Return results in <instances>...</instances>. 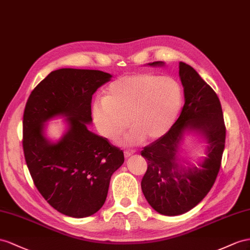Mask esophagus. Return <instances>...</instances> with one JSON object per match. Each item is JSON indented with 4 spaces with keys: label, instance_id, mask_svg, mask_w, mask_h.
Wrapping results in <instances>:
<instances>
[{
    "label": "esophagus",
    "instance_id": "1",
    "mask_svg": "<svg viewBox=\"0 0 250 250\" xmlns=\"http://www.w3.org/2000/svg\"><path fill=\"white\" fill-rule=\"evenodd\" d=\"M134 154V151H125V157L127 158Z\"/></svg>",
    "mask_w": 250,
    "mask_h": 250
}]
</instances>
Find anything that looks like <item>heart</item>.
Returning <instances> with one entry per match:
<instances>
[{
	"mask_svg": "<svg viewBox=\"0 0 250 250\" xmlns=\"http://www.w3.org/2000/svg\"><path fill=\"white\" fill-rule=\"evenodd\" d=\"M183 89L171 77L149 73L123 76L105 89L104 99L96 101L92 115L102 136L115 140L127 126L132 129L120 144L132 146L145 138L156 140L174 125L183 105Z\"/></svg>",
	"mask_w": 250,
	"mask_h": 250,
	"instance_id": "b5f03b06",
	"label": "heart"
}]
</instances>
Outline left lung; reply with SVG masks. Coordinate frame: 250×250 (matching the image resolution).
Instances as JSON below:
<instances>
[{
    "label": "left lung",
    "instance_id": "left-lung-1",
    "mask_svg": "<svg viewBox=\"0 0 250 250\" xmlns=\"http://www.w3.org/2000/svg\"><path fill=\"white\" fill-rule=\"evenodd\" d=\"M164 66L163 61L149 63ZM185 104L180 117L165 136L142 151L148 169L142 189L151 207L164 215H180L194 208L208 194L220 171L226 127L221 102L196 70L180 62ZM201 133L208 143L207 157L197 166L182 165L179 146L186 132Z\"/></svg>",
    "mask_w": 250,
    "mask_h": 250
}]
</instances>
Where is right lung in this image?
<instances>
[{
    "mask_svg": "<svg viewBox=\"0 0 250 250\" xmlns=\"http://www.w3.org/2000/svg\"><path fill=\"white\" fill-rule=\"evenodd\" d=\"M96 69L54 70L31 92L23 115V150L35 186L47 203L67 216L86 217L104 206L111 176L125 162L123 150L87 129L92 97L110 81ZM65 117L58 142L45 135V124Z\"/></svg>",
    "mask_w": 250,
    "mask_h": 250,
    "instance_id": "right-lung-1",
    "label": "right lung"
}]
</instances>
